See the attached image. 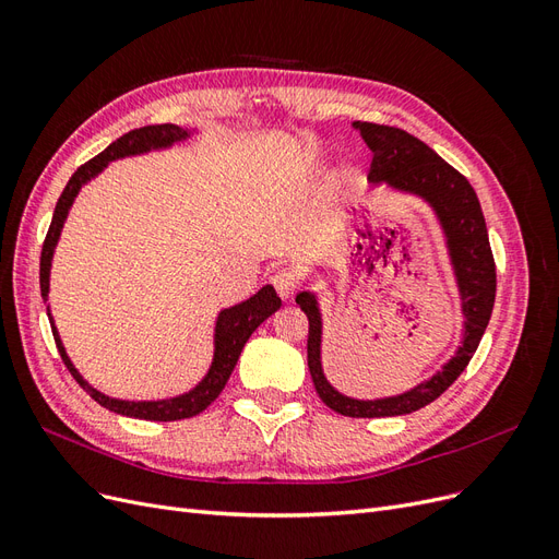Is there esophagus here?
I'll use <instances>...</instances> for the list:
<instances>
[{
    "mask_svg": "<svg viewBox=\"0 0 559 559\" xmlns=\"http://www.w3.org/2000/svg\"><path fill=\"white\" fill-rule=\"evenodd\" d=\"M270 282H273L275 292L280 294L282 300H294L296 292H298V277L292 273V270H277V273L270 277Z\"/></svg>",
    "mask_w": 559,
    "mask_h": 559,
    "instance_id": "esophagus-1",
    "label": "esophagus"
}]
</instances>
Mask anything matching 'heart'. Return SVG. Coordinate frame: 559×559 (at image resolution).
<instances>
[{
	"mask_svg": "<svg viewBox=\"0 0 559 559\" xmlns=\"http://www.w3.org/2000/svg\"><path fill=\"white\" fill-rule=\"evenodd\" d=\"M345 183H347V177H345V175H337V177L333 179V191L341 193V191L345 189Z\"/></svg>",
	"mask_w": 559,
	"mask_h": 559,
	"instance_id": "heart-1",
	"label": "heart"
}]
</instances>
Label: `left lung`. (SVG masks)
I'll use <instances>...</instances> for the list:
<instances>
[{
    "instance_id": "obj_1",
    "label": "left lung",
    "mask_w": 559,
    "mask_h": 559,
    "mask_svg": "<svg viewBox=\"0 0 559 559\" xmlns=\"http://www.w3.org/2000/svg\"><path fill=\"white\" fill-rule=\"evenodd\" d=\"M352 128L361 132V140L370 148V154H373L368 181L373 186L384 183L399 193L417 195L433 210L445 235L450 265L462 298L464 329L462 345L456 347L454 357H450L448 364H443L441 370H436L429 380L415 384L408 392L364 401L341 394L326 380L324 366H321V331H324V321H321L317 294L300 292L296 296V302L310 321L308 368L319 399L331 411L345 417H396L425 408L464 373V368L480 345L489 317H492L497 267L492 249H489L478 195L471 189L466 177H462L433 148L405 130L361 121L352 123Z\"/></svg>"
}]
</instances>
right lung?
<instances>
[{
  "mask_svg": "<svg viewBox=\"0 0 559 559\" xmlns=\"http://www.w3.org/2000/svg\"><path fill=\"white\" fill-rule=\"evenodd\" d=\"M191 138V130L165 123V126H146L126 132L123 138H118L111 142L103 154H97L93 160L86 165H81L79 170L72 175V179L67 181L62 195L58 198V205L53 212V222H50V228L46 233L44 249H41V263H39V284H41V298L44 302L48 300V286H50V261H53V251L60 240L62 226L67 222V214H70L74 198L79 195L81 186H86L91 179H95L99 173L111 160L126 158V156H142L148 154V151H160V148H170L177 142H183ZM282 306L280 296L270 284H265L263 289H259L251 298L238 302V306L226 308L218 312L216 317V326H214V357L212 366L207 370V376L202 378L193 389H189L186 394L173 396V399H160V401H123V399H111L103 392H97L95 386L88 384V380H83V376L74 368L72 359L67 357L64 345L60 341V333L56 329V321L50 317V308L46 306L50 329H53V337L60 357L67 366V370L74 376V380L86 389V392L99 403L105 405L107 411L116 415H126V417H138V419H148V421H175V419H186L200 415L207 405L222 394V389L226 386L235 364L240 359V352L245 343L249 341V335L257 331L263 321L277 312Z\"/></svg>",
  "mask_w": 559,
  "mask_h": 559,
  "instance_id": "obj_1",
  "label": "right lung"
}]
</instances>
